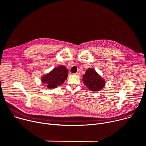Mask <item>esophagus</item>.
Masks as SVG:
<instances>
[{"label":"esophagus","instance_id":"34e87169","mask_svg":"<svg viewBox=\"0 0 146 146\" xmlns=\"http://www.w3.org/2000/svg\"><path fill=\"white\" fill-rule=\"evenodd\" d=\"M76 75H80V72L79 71V70L77 71V72L76 73Z\"/></svg>","mask_w":146,"mask_h":146}]
</instances>
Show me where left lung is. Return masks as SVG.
Masks as SVG:
<instances>
[{
	"instance_id": "8db88e82",
	"label": "left lung",
	"mask_w": 146,
	"mask_h": 146,
	"mask_svg": "<svg viewBox=\"0 0 146 146\" xmlns=\"http://www.w3.org/2000/svg\"><path fill=\"white\" fill-rule=\"evenodd\" d=\"M83 77L84 84L92 91H98L105 86V80L93 69H87Z\"/></svg>"
}]
</instances>
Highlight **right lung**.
<instances>
[{
    "label": "right lung",
    "mask_w": 146,
    "mask_h": 146,
    "mask_svg": "<svg viewBox=\"0 0 146 146\" xmlns=\"http://www.w3.org/2000/svg\"><path fill=\"white\" fill-rule=\"evenodd\" d=\"M68 76V71L64 66H60L42 77V82L49 88H55L62 84Z\"/></svg>",
    "instance_id": "right-lung-1"
}]
</instances>
